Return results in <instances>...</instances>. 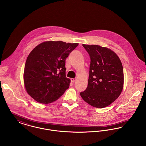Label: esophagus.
<instances>
[{
  "mask_svg": "<svg viewBox=\"0 0 146 146\" xmlns=\"http://www.w3.org/2000/svg\"><path fill=\"white\" fill-rule=\"evenodd\" d=\"M71 82H73V83H74L76 81V79H75V78H71Z\"/></svg>",
  "mask_w": 146,
  "mask_h": 146,
  "instance_id": "esophagus-1",
  "label": "esophagus"
}]
</instances>
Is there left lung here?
<instances>
[{"mask_svg": "<svg viewBox=\"0 0 146 146\" xmlns=\"http://www.w3.org/2000/svg\"><path fill=\"white\" fill-rule=\"evenodd\" d=\"M82 46L88 52L91 62L88 86L80 95L95 108L106 107L118 98L123 90L124 73L121 62L111 49L97 45Z\"/></svg>", "mask_w": 146, "mask_h": 146, "instance_id": "obj_1", "label": "left lung"}]
</instances>
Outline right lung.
Listing matches in <instances>:
<instances>
[{
	"label": "right lung",
	"instance_id": "1",
	"mask_svg": "<svg viewBox=\"0 0 146 146\" xmlns=\"http://www.w3.org/2000/svg\"><path fill=\"white\" fill-rule=\"evenodd\" d=\"M78 45L49 41L36 46L29 55L23 73L27 92L37 102L47 104L63 95L70 79L65 76V59Z\"/></svg>",
	"mask_w": 146,
	"mask_h": 146
}]
</instances>
